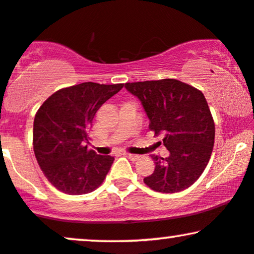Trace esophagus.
Wrapping results in <instances>:
<instances>
[{"mask_svg":"<svg viewBox=\"0 0 254 254\" xmlns=\"http://www.w3.org/2000/svg\"><path fill=\"white\" fill-rule=\"evenodd\" d=\"M124 156H125V157H127V158H129V160H131V161H137V160H138V158H139L138 155L130 154V152H125Z\"/></svg>","mask_w":254,"mask_h":254,"instance_id":"34e87169","label":"esophagus"}]
</instances>
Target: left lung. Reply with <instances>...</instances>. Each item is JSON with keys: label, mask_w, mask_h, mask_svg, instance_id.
Here are the masks:
<instances>
[{"label": "left lung", "mask_w": 254, "mask_h": 254, "mask_svg": "<svg viewBox=\"0 0 254 254\" xmlns=\"http://www.w3.org/2000/svg\"><path fill=\"white\" fill-rule=\"evenodd\" d=\"M125 88L142 103L155 135H163L169 156L152 155L155 170L144 183L160 193L190 187L208 164L215 125L200 90L176 79L127 82Z\"/></svg>", "instance_id": "left-lung-1"}]
</instances>
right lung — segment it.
<instances>
[{
  "instance_id": "1",
  "label": "right lung",
  "mask_w": 254,
  "mask_h": 254,
  "mask_svg": "<svg viewBox=\"0 0 254 254\" xmlns=\"http://www.w3.org/2000/svg\"><path fill=\"white\" fill-rule=\"evenodd\" d=\"M123 86L82 82L57 91L40 106L33 148L40 168L58 190L82 195L103 183L115 158L88 150L87 132L100 106Z\"/></svg>"
}]
</instances>
